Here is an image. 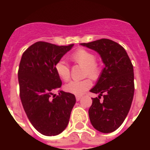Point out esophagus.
Returning <instances> with one entry per match:
<instances>
[{
	"instance_id": "obj_1",
	"label": "esophagus",
	"mask_w": 150,
	"mask_h": 150,
	"mask_svg": "<svg viewBox=\"0 0 150 150\" xmlns=\"http://www.w3.org/2000/svg\"><path fill=\"white\" fill-rule=\"evenodd\" d=\"M81 98H82V96H78V95L76 96V99H77V101L81 100Z\"/></svg>"
}]
</instances>
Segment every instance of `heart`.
Instances as JSON below:
<instances>
[{
    "mask_svg": "<svg viewBox=\"0 0 150 150\" xmlns=\"http://www.w3.org/2000/svg\"><path fill=\"white\" fill-rule=\"evenodd\" d=\"M71 60L84 67V76L95 79L99 73V67L95 63V55L89 51L85 49H78L74 52L71 57ZM55 71L57 76L62 81L67 82L70 79V68L68 64L64 60L58 61L55 65ZM92 86V82L89 79H84L81 81H72L65 85L64 88L67 93L75 95H83Z\"/></svg>",
    "mask_w": 150,
    "mask_h": 150,
    "instance_id": "b5f03b06",
    "label": "heart"
}]
</instances>
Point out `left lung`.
Segmentation results:
<instances>
[{"instance_id":"left-lung-1","label":"left lung","mask_w":150,"mask_h":150,"mask_svg":"<svg viewBox=\"0 0 150 150\" xmlns=\"http://www.w3.org/2000/svg\"><path fill=\"white\" fill-rule=\"evenodd\" d=\"M82 46L94 50L105 65L90 92L98 94L92 98L88 110L90 122L101 133H112L126 118L134 93V67L122 46L109 39H100ZM104 101L100 102V96Z\"/></svg>"}]
</instances>
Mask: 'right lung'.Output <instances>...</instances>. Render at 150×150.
<instances>
[{
	"label": "right lung",
	"mask_w": 150,
	"mask_h": 150,
	"mask_svg": "<svg viewBox=\"0 0 150 150\" xmlns=\"http://www.w3.org/2000/svg\"><path fill=\"white\" fill-rule=\"evenodd\" d=\"M73 44L57 46L45 42L32 44L22 54L18 70L20 98L33 127L46 136L65 129L76 98L72 93L55 91L62 81L55 71L56 63L72 49Z\"/></svg>",
	"instance_id": "obj_1"
}]
</instances>
